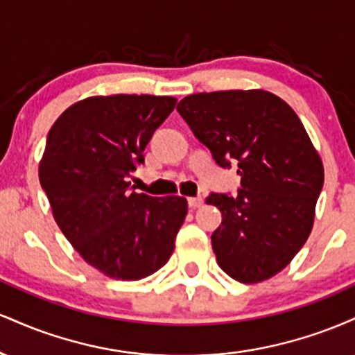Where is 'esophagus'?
<instances>
[{
	"instance_id": "obj_1",
	"label": "esophagus",
	"mask_w": 355,
	"mask_h": 355,
	"mask_svg": "<svg viewBox=\"0 0 355 355\" xmlns=\"http://www.w3.org/2000/svg\"><path fill=\"white\" fill-rule=\"evenodd\" d=\"M189 205L190 209H200L203 205V198L202 197H191L189 198Z\"/></svg>"
}]
</instances>
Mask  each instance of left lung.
Here are the masks:
<instances>
[{
    "instance_id": "left-lung-1",
    "label": "left lung",
    "mask_w": 355,
    "mask_h": 355,
    "mask_svg": "<svg viewBox=\"0 0 355 355\" xmlns=\"http://www.w3.org/2000/svg\"><path fill=\"white\" fill-rule=\"evenodd\" d=\"M177 110L220 166H239L237 197L205 200L222 211L211 234L220 268L242 284L279 274L307 242L324 185V164L300 118L260 88L195 93Z\"/></svg>"
}]
</instances>
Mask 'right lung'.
Instances as JSON below:
<instances>
[{
  "mask_svg": "<svg viewBox=\"0 0 355 355\" xmlns=\"http://www.w3.org/2000/svg\"><path fill=\"white\" fill-rule=\"evenodd\" d=\"M175 105L173 96H88L48 132L38 175L53 217L81 259L110 279H145L173 254L187 198L130 191L128 178Z\"/></svg>",
  "mask_w": 355,
  "mask_h": 355,
  "instance_id": "1",
  "label": "right lung"
}]
</instances>
